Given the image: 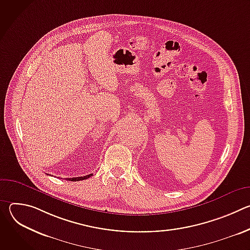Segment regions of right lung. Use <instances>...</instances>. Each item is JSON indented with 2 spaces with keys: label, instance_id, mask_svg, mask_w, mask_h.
Segmentation results:
<instances>
[{
  "label": "right lung",
  "instance_id": "obj_1",
  "mask_svg": "<svg viewBox=\"0 0 250 250\" xmlns=\"http://www.w3.org/2000/svg\"><path fill=\"white\" fill-rule=\"evenodd\" d=\"M48 175V174H47ZM93 174H89V175H86V176H83V177H73V178H66L67 181H81V180H85V179H88V178H90Z\"/></svg>",
  "mask_w": 250,
  "mask_h": 250
}]
</instances>
